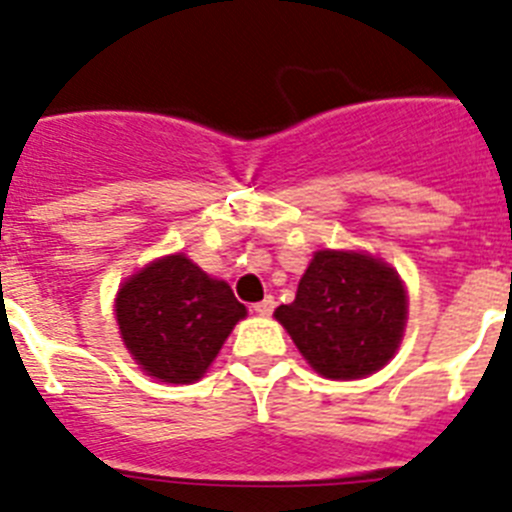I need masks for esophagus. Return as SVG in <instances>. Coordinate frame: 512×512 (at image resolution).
Listing matches in <instances>:
<instances>
[{
    "instance_id": "34e87169",
    "label": "esophagus",
    "mask_w": 512,
    "mask_h": 512,
    "mask_svg": "<svg viewBox=\"0 0 512 512\" xmlns=\"http://www.w3.org/2000/svg\"><path fill=\"white\" fill-rule=\"evenodd\" d=\"M274 305H277V302H274V297L269 295V297H264V300L253 305V312H256V315H271V312H274Z\"/></svg>"
}]
</instances>
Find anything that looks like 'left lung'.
I'll list each match as a JSON object with an SVG mask.
<instances>
[{"label": "left lung", "mask_w": 512, "mask_h": 512, "mask_svg": "<svg viewBox=\"0 0 512 512\" xmlns=\"http://www.w3.org/2000/svg\"><path fill=\"white\" fill-rule=\"evenodd\" d=\"M408 297L397 271L366 253L318 251L295 302L277 307L300 354L328 379H359L395 356Z\"/></svg>", "instance_id": "1"}]
</instances>
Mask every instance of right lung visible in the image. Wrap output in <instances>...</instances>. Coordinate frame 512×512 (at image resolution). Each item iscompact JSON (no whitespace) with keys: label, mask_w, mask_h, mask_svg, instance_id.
Wrapping results in <instances>:
<instances>
[{"label":"right lung","mask_w":512,"mask_h":512,"mask_svg":"<svg viewBox=\"0 0 512 512\" xmlns=\"http://www.w3.org/2000/svg\"><path fill=\"white\" fill-rule=\"evenodd\" d=\"M122 341L151 377L189 384L205 374L233 325L246 318L225 282L184 256L153 261L117 292Z\"/></svg>","instance_id":"add662e5"}]
</instances>
